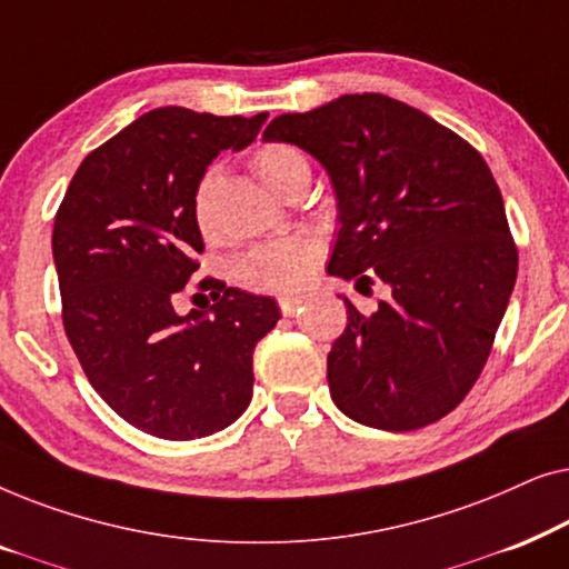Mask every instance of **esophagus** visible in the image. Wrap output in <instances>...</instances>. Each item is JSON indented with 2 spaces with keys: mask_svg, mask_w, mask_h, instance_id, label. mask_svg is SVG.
Wrapping results in <instances>:
<instances>
[{
  "mask_svg": "<svg viewBox=\"0 0 569 569\" xmlns=\"http://www.w3.org/2000/svg\"><path fill=\"white\" fill-rule=\"evenodd\" d=\"M279 310H282L287 318L298 316L302 310V300L300 298H279Z\"/></svg>",
  "mask_w": 569,
  "mask_h": 569,
  "instance_id": "34e87169",
  "label": "esophagus"
}]
</instances>
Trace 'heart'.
<instances>
[{"label":"heart","instance_id":"b5f03b06","mask_svg":"<svg viewBox=\"0 0 569 569\" xmlns=\"http://www.w3.org/2000/svg\"><path fill=\"white\" fill-rule=\"evenodd\" d=\"M251 166L263 183L277 193H287V189L298 181L300 176H308V160L298 147L284 142H269L256 150ZM217 193V170L209 168L193 186L191 193V217L201 236L212 232V204ZM321 259V248L310 238H284L271 240L253 248L238 261L236 277L248 290L290 295L298 292L306 279L313 274Z\"/></svg>","mask_w":569,"mask_h":569}]
</instances>
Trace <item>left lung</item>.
<instances>
[{
    "mask_svg": "<svg viewBox=\"0 0 569 569\" xmlns=\"http://www.w3.org/2000/svg\"><path fill=\"white\" fill-rule=\"evenodd\" d=\"M267 139L329 170L341 230L329 274L388 284L329 352V391L355 422L409 432L450 415L492 352L518 274L500 186L485 158L430 116L380 92L277 116Z\"/></svg>",
    "mask_w": 569,
    "mask_h": 569,
    "instance_id": "obj_1",
    "label": "left lung"
}]
</instances>
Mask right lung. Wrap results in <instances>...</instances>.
<instances>
[{
    "label": "right lung",
    "instance_id": "1",
    "mask_svg": "<svg viewBox=\"0 0 569 569\" xmlns=\"http://www.w3.org/2000/svg\"><path fill=\"white\" fill-rule=\"evenodd\" d=\"M263 121L154 108L82 160L53 220L69 345L100 399L154 438H204L251 403L253 349L277 326V302L214 277L197 282L209 310L178 316L176 300L204 251L193 186Z\"/></svg>",
    "mask_w": 569,
    "mask_h": 569
}]
</instances>
